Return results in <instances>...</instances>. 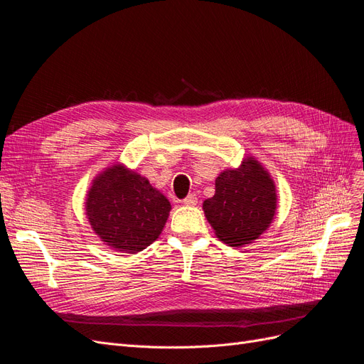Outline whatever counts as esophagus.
<instances>
[{
	"label": "esophagus",
	"instance_id": "obj_1",
	"mask_svg": "<svg viewBox=\"0 0 364 364\" xmlns=\"http://www.w3.org/2000/svg\"><path fill=\"white\" fill-rule=\"evenodd\" d=\"M182 202H183L186 206H194V205H197V196H196V194H188Z\"/></svg>",
	"mask_w": 364,
	"mask_h": 364
}]
</instances>
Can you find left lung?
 Returning <instances> with one entry per match:
<instances>
[{"label":"left lung","instance_id":"left-lung-1","mask_svg":"<svg viewBox=\"0 0 364 364\" xmlns=\"http://www.w3.org/2000/svg\"><path fill=\"white\" fill-rule=\"evenodd\" d=\"M277 200L270 173L257 158L246 156L238 168L217 176L215 194L203 202V213L220 241L243 247L270 228Z\"/></svg>","mask_w":364,"mask_h":364}]
</instances>
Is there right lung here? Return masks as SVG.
Segmentation results:
<instances>
[{
  "label": "right lung",
  "mask_w": 364,
  "mask_h": 364,
  "mask_svg": "<svg viewBox=\"0 0 364 364\" xmlns=\"http://www.w3.org/2000/svg\"><path fill=\"white\" fill-rule=\"evenodd\" d=\"M85 209L95 235L109 249L136 253L161 235L171 205L147 178L117 162L95 176Z\"/></svg>",
  "instance_id": "right-lung-1"
}]
</instances>
